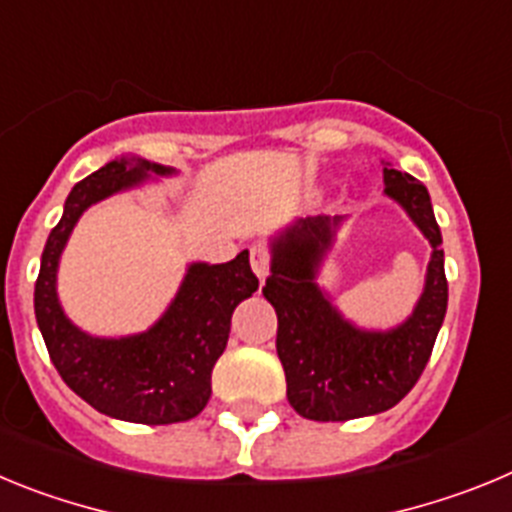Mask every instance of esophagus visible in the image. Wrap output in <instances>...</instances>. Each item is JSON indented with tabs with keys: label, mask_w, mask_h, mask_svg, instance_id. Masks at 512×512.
<instances>
[{
	"label": "esophagus",
	"mask_w": 512,
	"mask_h": 512,
	"mask_svg": "<svg viewBox=\"0 0 512 512\" xmlns=\"http://www.w3.org/2000/svg\"><path fill=\"white\" fill-rule=\"evenodd\" d=\"M250 265H252V273L257 275L260 280L267 278V273H270V255H267V250L262 245H252L250 247Z\"/></svg>",
	"instance_id": "obj_1"
}]
</instances>
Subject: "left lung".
Instances as JSON below:
<instances>
[{
	"label": "left lung",
	"mask_w": 512,
	"mask_h": 512,
	"mask_svg": "<svg viewBox=\"0 0 512 512\" xmlns=\"http://www.w3.org/2000/svg\"><path fill=\"white\" fill-rule=\"evenodd\" d=\"M385 196L431 245L421 298L393 329H362L319 285L321 265L344 216L293 219L270 237V278L262 296L278 313V357L288 403L311 421H349L398 405L421 377L446 316L441 229L426 186L393 165L382 168Z\"/></svg>",
	"instance_id": "8db88e82"
}]
</instances>
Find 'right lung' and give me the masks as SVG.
<instances>
[{
  "label": "right lung",
  "instance_id": "right-lung-1",
  "mask_svg": "<svg viewBox=\"0 0 512 512\" xmlns=\"http://www.w3.org/2000/svg\"><path fill=\"white\" fill-rule=\"evenodd\" d=\"M168 176L176 168L122 155L76 183L45 242L35 283V319L63 382L104 416L147 426L188 421L209 403L211 370L227 347L234 308L257 290L250 252L222 265L191 262L163 316L127 336L78 329L58 298V267L89 206Z\"/></svg>",
  "mask_w": 512,
  "mask_h": 512
}]
</instances>
